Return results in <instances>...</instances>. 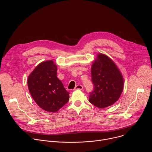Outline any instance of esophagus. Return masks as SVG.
I'll use <instances>...</instances> for the list:
<instances>
[{
  "mask_svg": "<svg viewBox=\"0 0 152 152\" xmlns=\"http://www.w3.org/2000/svg\"><path fill=\"white\" fill-rule=\"evenodd\" d=\"M83 89V87L82 85H80V84H78L77 85L74 89V91H76V90H82Z\"/></svg>",
  "mask_w": 152,
  "mask_h": 152,
  "instance_id": "obj_1",
  "label": "esophagus"
}]
</instances>
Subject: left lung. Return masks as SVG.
<instances>
[{
  "label": "left lung",
  "mask_w": 152,
  "mask_h": 152,
  "mask_svg": "<svg viewBox=\"0 0 152 152\" xmlns=\"http://www.w3.org/2000/svg\"><path fill=\"white\" fill-rule=\"evenodd\" d=\"M94 91L91 92L89 101L100 108L115 103L123 92L124 79L114 61L108 56L99 53L91 67Z\"/></svg>",
  "instance_id": "obj_1"
}]
</instances>
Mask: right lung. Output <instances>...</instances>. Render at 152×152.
Segmentation results:
<instances>
[{"label": "right lung", "instance_id": "obj_1", "mask_svg": "<svg viewBox=\"0 0 152 152\" xmlns=\"http://www.w3.org/2000/svg\"><path fill=\"white\" fill-rule=\"evenodd\" d=\"M57 67L53 60L39 63L28 77V86L37 105L49 112H57L69 99V93L57 77Z\"/></svg>", "mask_w": 152, "mask_h": 152}]
</instances>
